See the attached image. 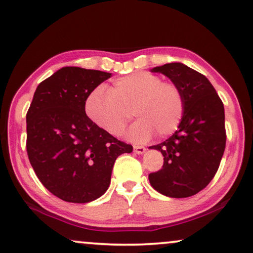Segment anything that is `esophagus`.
Listing matches in <instances>:
<instances>
[{
	"mask_svg": "<svg viewBox=\"0 0 253 253\" xmlns=\"http://www.w3.org/2000/svg\"><path fill=\"white\" fill-rule=\"evenodd\" d=\"M145 151H146V149L144 146H139V145H134L133 146V152L137 153V155H143Z\"/></svg>",
	"mask_w": 253,
	"mask_h": 253,
	"instance_id": "1",
	"label": "esophagus"
}]
</instances>
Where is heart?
<instances>
[{
  "mask_svg": "<svg viewBox=\"0 0 253 253\" xmlns=\"http://www.w3.org/2000/svg\"><path fill=\"white\" fill-rule=\"evenodd\" d=\"M87 116L95 126L120 136L131 119L138 121L127 131V139L145 142L153 136L174 132L183 115V97L178 86L164 83L147 72H136L114 81L109 89L98 87L86 101Z\"/></svg>",
  "mask_w": 253,
  "mask_h": 253,
  "instance_id": "obj_1",
  "label": "heart"
}]
</instances>
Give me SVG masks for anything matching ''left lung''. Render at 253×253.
I'll return each instance as SVG.
<instances>
[{"label": "left lung", "instance_id": "obj_1", "mask_svg": "<svg viewBox=\"0 0 253 253\" xmlns=\"http://www.w3.org/2000/svg\"><path fill=\"white\" fill-rule=\"evenodd\" d=\"M176 84L183 115L169 139L150 146L164 156L163 169L150 173L151 186L169 198H188L202 191L217 172L225 149L224 107L211 81L181 62L151 70Z\"/></svg>", "mask_w": 253, "mask_h": 253}]
</instances>
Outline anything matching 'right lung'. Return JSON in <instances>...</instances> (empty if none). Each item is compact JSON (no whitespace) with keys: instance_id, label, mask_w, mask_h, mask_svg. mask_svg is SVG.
<instances>
[{"instance_id":"right-lung-1","label":"right lung","mask_w":253,"mask_h":253,"mask_svg":"<svg viewBox=\"0 0 253 253\" xmlns=\"http://www.w3.org/2000/svg\"><path fill=\"white\" fill-rule=\"evenodd\" d=\"M111 73L67 66L38 84L26 114V151L41 182L72 203L107 192L115 160L132 146L95 126L84 106Z\"/></svg>"}]
</instances>
